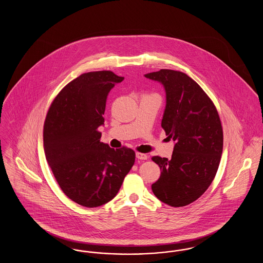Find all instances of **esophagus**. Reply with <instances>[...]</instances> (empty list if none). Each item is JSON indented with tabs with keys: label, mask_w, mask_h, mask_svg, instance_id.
I'll return each instance as SVG.
<instances>
[{
	"label": "esophagus",
	"mask_w": 263,
	"mask_h": 263,
	"mask_svg": "<svg viewBox=\"0 0 263 263\" xmlns=\"http://www.w3.org/2000/svg\"><path fill=\"white\" fill-rule=\"evenodd\" d=\"M136 158L139 160H147L148 156L146 154H143V153H136Z\"/></svg>",
	"instance_id": "esophagus-1"
}]
</instances>
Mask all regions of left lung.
Masks as SVG:
<instances>
[{"mask_svg":"<svg viewBox=\"0 0 263 263\" xmlns=\"http://www.w3.org/2000/svg\"><path fill=\"white\" fill-rule=\"evenodd\" d=\"M165 92L162 127L175 141L171 160L155 156L160 178L152 184L158 199L182 207L197 200L212 183L223 152V129L217 109L186 74L162 69L144 75Z\"/></svg>","mask_w":263,"mask_h":263,"instance_id":"1","label":"left lung"}]
</instances>
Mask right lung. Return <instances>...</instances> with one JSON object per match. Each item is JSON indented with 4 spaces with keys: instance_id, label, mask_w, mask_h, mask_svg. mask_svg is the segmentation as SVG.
Instances as JSON below:
<instances>
[{
    "instance_id": "1",
    "label": "right lung",
    "mask_w": 263,
    "mask_h": 263,
    "mask_svg": "<svg viewBox=\"0 0 263 263\" xmlns=\"http://www.w3.org/2000/svg\"><path fill=\"white\" fill-rule=\"evenodd\" d=\"M123 77L89 72L70 82L52 102L43 130L46 161L63 192L93 208L116 196L135 162V152L100 142L106 99Z\"/></svg>"
}]
</instances>
